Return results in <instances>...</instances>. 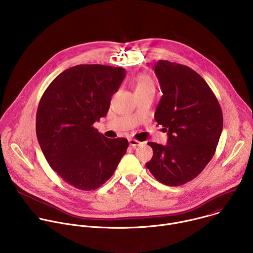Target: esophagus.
<instances>
[{"mask_svg": "<svg viewBox=\"0 0 253 253\" xmlns=\"http://www.w3.org/2000/svg\"><path fill=\"white\" fill-rule=\"evenodd\" d=\"M129 145L130 146H132L133 148H136L137 146H140L141 145V142H139L138 140H136V139H129Z\"/></svg>", "mask_w": 253, "mask_h": 253, "instance_id": "obj_1", "label": "esophagus"}]
</instances>
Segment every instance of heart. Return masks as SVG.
I'll list each match as a JSON object with an SVG mask.
<instances>
[{
	"mask_svg": "<svg viewBox=\"0 0 253 253\" xmlns=\"http://www.w3.org/2000/svg\"><path fill=\"white\" fill-rule=\"evenodd\" d=\"M151 89L155 90V86H154V83H153L152 79L150 78V76H148L146 74H141L136 77L135 93L144 92V91L151 90Z\"/></svg>",
	"mask_w": 253,
	"mask_h": 253,
	"instance_id": "1",
	"label": "heart"
}]
</instances>
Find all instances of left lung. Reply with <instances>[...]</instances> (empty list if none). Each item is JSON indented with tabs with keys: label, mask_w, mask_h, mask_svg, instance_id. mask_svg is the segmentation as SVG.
I'll use <instances>...</instances> for the list:
<instances>
[{
	"label": "left lung",
	"mask_w": 253,
	"mask_h": 253,
	"mask_svg": "<svg viewBox=\"0 0 253 253\" xmlns=\"http://www.w3.org/2000/svg\"><path fill=\"white\" fill-rule=\"evenodd\" d=\"M154 72L162 97L155 121L167 132V144L149 142L153 157L146 167L157 181L179 186L198 176L212 159L222 132L217 98L191 68L159 60Z\"/></svg>",
	"instance_id": "left-lung-1"
}]
</instances>
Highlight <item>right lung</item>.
Returning a JSON list of instances; mask_svg holds the SVG:
<instances>
[{
    "mask_svg": "<svg viewBox=\"0 0 253 253\" xmlns=\"http://www.w3.org/2000/svg\"><path fill=\"white\" fill-rule=\"evenodd\" d=\"M125 75L121 67H71L52 81L40 100L36 115L40 147L51 168L80 190L103 185L127 151V139L106 138L93 127L106 116Z\"/></svg>",
    "mask_w": 253,
    "mask_h": 253,
    "instance_id": "obj_1",
    "label": "right lung"
}]
</instances>
